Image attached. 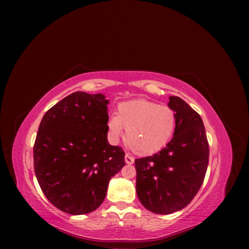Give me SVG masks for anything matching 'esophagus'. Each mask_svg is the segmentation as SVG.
Segmentation results:
<instances>
[{
    "instance_id": "esophagus-1",
    "label": "esophagus",
    "mask_w": 249,
    "mask_h": 249,
    "mask_svg": "<svg viewBox=\"0 0 249 249\" xmlns=\"http://www.w3.org/2000/svg\"><path fill=\"white\" fill-rule=\"evenodd\" d=\"M124 161H125L126 164H133L134 161H135V159H134V158H133L132 156L126 154V155L124 156Z\"/></svg>"
}]
</instances>
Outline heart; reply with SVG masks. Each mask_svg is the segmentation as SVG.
Masks as SVG:
<instances>
[{
	"instance_id": "heart-1",
	"label": "heart",
	"mask_w": 249,
	"mask_h": 249,
	"mask_svg": "<svg viewBox=\"0 0 249 249\" xmlns=\"http://www.w3.org/2000/svg\"><path fill=\"white\" fill-rule=\"evenodd\" d=\"M177 115L172 108L147 100L120 104L117 115L108 120L112 138L118 140L126 131V142L135 153L149 156L160 152L175 134Z\"/></svg>"
}]
</instances>
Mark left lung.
<instances>
[{
    "mask_svg": "<svg viewBox=\"0 0 249 249\" xmlns=\"http://www.w3.org/2000/svg\"><path fill=\"white\" fill-rule=\"evenodd\" d=\"M168 106L177 126L166 147L154 156L135 160L136 192L145 209L171 214L187 207L197 194L209 163V144L201 117L178 96Z\"/></svg>",
    "mask_w": 249,
    "mask_h": 249,
    "instance_id": "left-lung-1",
    "label": "left lung"
}]
</instances>
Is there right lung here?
<instances>
[{
    "label": "right lung",
    "mask_w": 249,
    "mask_h": 249,
    "mask_svg": "<svg viewBox=\"0 0 249 249\" xmlns=\"http://www.w3.org/2000/svg\"><path fill=\"white\" fill-rule=\"evenodd\" d=\"M109 100L73 92L43 115L34 143V170L46 197L71 215L93 212L112 177L124 165L122 147L109 144Z\"/></svg>",
    "instance_id": "obj_1"
}]
</instances>
